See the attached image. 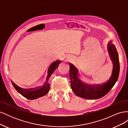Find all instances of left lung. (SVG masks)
Here are the masks:
<instances>
[{"instance_id": "obj_1", "label": "left lung", "mask_w": 128, "mask_h": 128, "mask_svg": "<svg viewBox=\"0 0 128 128\" xmlns=\"http://www.w3.org/2000/svg\"><path fill=\"white\" fill-rule=\"evenodd\" d=\"M107 50L113 63V70L110 79L104 84L91 86L83 83L80 78L78 70L69 64L70 86L74 93L79 97L87 99H96L102 97L113 87L118 79L120 72V62L118 51L115 45L109 42Z\"/></svg>"}]
</instances>
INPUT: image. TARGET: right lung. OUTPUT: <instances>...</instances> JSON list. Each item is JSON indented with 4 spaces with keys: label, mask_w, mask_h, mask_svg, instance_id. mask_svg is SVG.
<instances>
[{
    "label": "right lung",
    "mask_w": 128,
    "mask_h": 128,
    "mask_svg": "<svg viewBox=\"0 0 128 128\" xmlns=\"http://www.w3.org/2000/svg\"><path fill=\"white\" fill-rule=\"evenodd\" d=\"M61 62V61L57 60L54 62L50 66L48 69V76L46 77L45 82L44 84L40 88L34 89H30H30H23L18 86L16 84L13 83V81L11 80L12 83L15 90L26 98L29 100H34L40 98L41 96L46 95L48 92L50 88V85L48 83V80L53 72L59 66Z\"/></svg>",
    "instance_id": "right-lung-1"
}]
</instances>
